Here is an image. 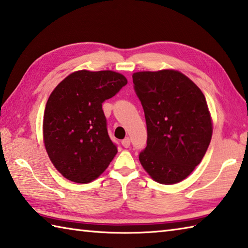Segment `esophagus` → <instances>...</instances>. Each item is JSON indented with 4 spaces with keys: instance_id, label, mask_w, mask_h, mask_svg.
<instances>
[{
    "instance_id": "1",
    "label": "esophagus",
    "mask_w": 248,
    "mask_h": 248,
    "mask_svg": "<svg viewBox=\"0 0 248 248\" xmlns=\"http://www.w3.org/2000/svg\"><path fill=\"white\" fill-rule=\"evenodd\" d=\"M130 143H131V140H130L129 138H125L124 140H121V145H123V146H124V148L130 147Z\"/></svg>"
}]
</instances>
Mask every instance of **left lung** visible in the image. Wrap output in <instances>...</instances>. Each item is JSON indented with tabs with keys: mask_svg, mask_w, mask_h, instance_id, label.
Instances as JSON below:
<instances>
[{
	"mask_svg": "<svg viewBox=\"0 0 248 248\" xmlns=\"http://www.w3.org/2000/svg\"><path fill=\"white\" fill-rule=\"evenodd\" d=\"M132 78L147 125V146L139 155L140 162L156 182L179 183L201 162L211 142L205 96L177 71L139 72Z\"/></svg>",
	"mask_w": 248,
	"mask_h": 248,
	"instance_id": "1",
	"label": "left lung"
}]
</instances>
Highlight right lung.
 I'll return each instance as SVG.
<instances>
[{
  "label": "right lung",
  "instance_id": "1",
  "mask_svg": "<svg viewBox=\"0 0 248 248\" xmlns=\"http://www.w3.org/2000/svg\"><path fill=\"white\" fill-rule=\"evenodd\" d=\"M127 82L113 71H78L51 92L44 113V143L52 164L65 178L90 183L115 157L117 145L108 135L102 103Z\"/></svg>",
  "mask_w": 248,
  "mask_h": 248
}]
</instances>
